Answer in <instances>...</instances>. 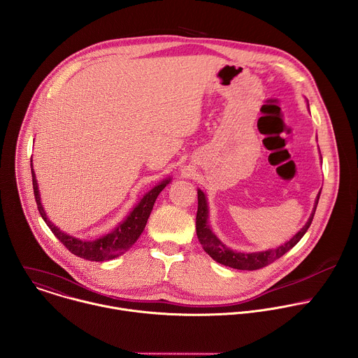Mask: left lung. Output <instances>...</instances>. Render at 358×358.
<instances>
[{"label": "left lung", "instance_id": "left-lung-1", "mask_svg": "<svg viewBox=\"0 0 358 358\" xmlns=\"http://www.w3.org/2000/svg\"><path fill=\"white\" fill-rule=\"evenodd\" d=\"M319 197H320V192L315 200V207L313 211L310 214V217L308 220V223L303 226V229H301L289 241L285 243L283 245H279L278 248H271L266 251H261V252H238V251H233L230 248H227L217 237L214 234L207 223L208 219V207H207V200H206V194L197 189V214H196V234L199 238V243L201 244L203 250L214 259L217 261L222 265L226 266H231L234 269H241V271H255L259 268L266 266L268 264L273 262L275 259L280 258L283 254H287L291 248H294L301 238L305 236V233L308 231V229L312 224L315 211L319 203Z\"/></svg>", "mask_w": 358, "mask_h": 358}]
</instances>
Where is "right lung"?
Returning <instances> with one entry per match:
<instances>
[{"label":"right lung","instance_id":"obj_1","mask_svg":"<svg viewBox=\"0 0 358 358\" xmlns=\"http://www.w3.org/2000/svg\"><path fill=\"white\" fill-rule=\"evenodd\" d=\"M31 162H32V159H31ZM31 168H32V164H31ZM31 172H32V185H34L35 200H36L38 210L41 213L42 219L45 220V223L48 224L50 231L57 237V240L71 254H75V255L89 259V261L113 259V258L124 254L127 250H129L132 247V244L138 240L141 233L144 231L158 194L171 182V179H165L161 183H158L155 187H152L144 197L139 200V203L128 214L127 219L122 223H120L111 233H108L100 238H96V240H80V238H76L73 236H69V234L63 233L48 219L46 213L42 207V203H41L38 182H36L34 169H31Z\"/></svg>","mask_w":358,"mask_h":358}]
</instances>
